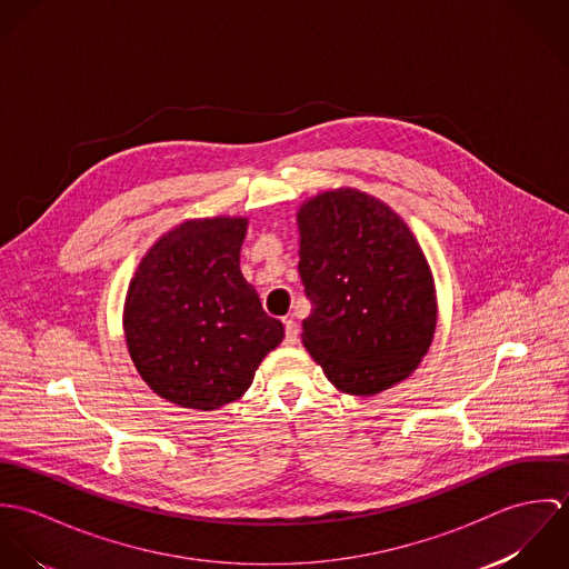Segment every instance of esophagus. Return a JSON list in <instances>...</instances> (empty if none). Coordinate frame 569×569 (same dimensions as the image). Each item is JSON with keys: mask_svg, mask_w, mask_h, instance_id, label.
Returning <instances> with one entry per match:
<instances>
[{"mask_svg": "<svg viewBox=\"0 0 569 569\" xmlns=\"http://www.w3.org/2000/svg\"><path fill=\"white\" fill-rule=\"evenodd\" d=\"M300 337V326L296 325L291 318L284 320V343L287 346H293Z\"/></svg>", "mask_w": 569, "mask_h": 569, "instance_id": "34e87169", "label": "esophagus"}]
</instances>
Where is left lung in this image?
Wrapping results in <instances>:
<instances>
[{"instance_id":"8db88e82","label":"left lung","mask_w":569,"mask_h":569,"mask_svg":"<svg viewBox=\"0 0 569 569\" xmlns=\"http://www.w3.org/2000/svg\"><path fill=\"white\" fill-rule=\"evenodd\" d=\"M298 223L307 350L348 395L397 386L436 330L433 278L413 234L386 203L350 188L305 203Z\"/></svg>"}]
</instances>
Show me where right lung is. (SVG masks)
<instances>
[{
  "instance_id": "obj_1",
  "label": "right lung",
  "mask_w": 569,
  "mask_h": 569,
  "mask_svg": "<svg viewBox=\"0 0 569 569\" xmlns=\"http://www.w3.org/2000/svg\"><path fill=\"white\" fill-rule=\"evenodd\" d=\"M244 219L186 221L142 258L124 305L140 377L179 407L237 401L284 328L241 273Z\"/></svg>"
}]
</instances>
